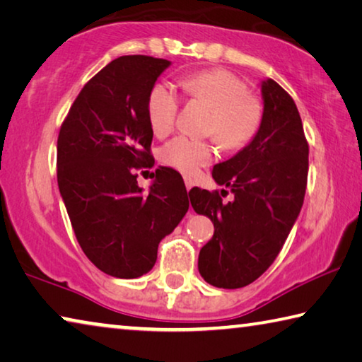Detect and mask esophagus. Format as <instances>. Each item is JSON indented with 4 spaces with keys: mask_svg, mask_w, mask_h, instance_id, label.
Listing matches in <instances>:
<instances>
[{
    "mask_svg": "<svg viewBox=\"0 0 362 362\" xmlns=\"http://www.w3.org/2000/svg\"><path fill=\"white\" fill-rule=\"evenodd\" d=\"M185 187H187L188 192H190L192 188L194 187V182L190 179V177H185Z\"/></svg>",
    "mask_w": 362,
    "mask_h": 362,
    "instance_id": "34e87169",
    "label": "esophagus"
}]
</instances>
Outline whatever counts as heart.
Returning <instances> with one entry per match:
<instances>
[{
    "label": "heart",
    "mask_w": 362,
    "mask_h": 362,
    "mask_svg": "<svg viewBox=\"0 0 362 362\" xmlns=\"http://www.w3.org/2000/svg\"><path fill=\"white\" fill-rule=\"evenodd\" d=\"M192 98L211 109L208 134L226 150H238L256 134L261 119L259 105L248 96L245 83L226 71H206L180 80ZM179 96L164 83L151 88L146 100V116L151 130L165 136L174 129ZM214 156L211 143L177 136L159 150L160 163L193 175Z\"/></svg>",
    "instance_id": "heart-1"
}]
</instances>
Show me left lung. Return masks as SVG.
Listing matches in <instances>:
<instances>
[{"label":"left lung","mask_w":362,"mask_h":362,"mask_svg":"<svg viewBox=\"0 0 362 362\" xmlns=\"http://www.w3.org/2000/svg\"><path fill=\"white\" fill-rule=\"evenodd\" d=\"M259 129L243 150L214 165L212 179L225 188H192L197 214L209 217L214 235L198 256V271L217 288H242L267 271L280 253L305 202L309 146L298 107L272 78L261 82Z\"/></svg>","instance_id":"1"}]
</instances>
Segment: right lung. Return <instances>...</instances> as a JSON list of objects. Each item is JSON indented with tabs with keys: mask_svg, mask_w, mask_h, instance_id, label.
<instances>
[{
	"mask_svg": "<svg viewBox=\"0 0 362 362\" xmlns=\"http://www.w3.org/2000/svg\"><path fill=\"white\" fill-rule=\"evenodd\" d=\"M170 61L120 56L80 91L57 136V185L77 242L107 275L150 272L158 246L188 211L179 172L159 168L143 193L136 170L153 168L146 100Z\"/></svg>",
	"mask_w": 362,
	"mask_h": 362,
	"instance_id": "right-lung-1",
	"label": "right lung"
}]
</instances>
